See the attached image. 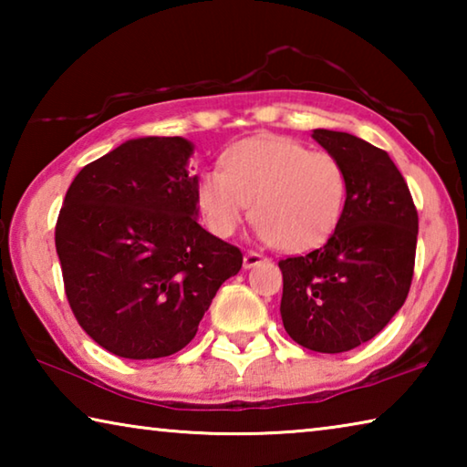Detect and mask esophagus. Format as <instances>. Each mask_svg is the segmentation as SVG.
<instances>
[{
	"label": "esophagus",
	"instance_id": "1",
	"mask_svg": "<svg viewBox=\"0 0 467 467\" xmlns=\"http://www.w3.org/2000/svg\"><path fill=\"white\" fill-rule=\"evenodd\" d=\"M262 262H265V257L262 255V253L247 251L243 255V267H244V270H251V267H255V265H259Z\"/></svg>",
	"mask_w": 467,
	"mask_h": 467
}]
</instances>
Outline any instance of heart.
<instances>
[{
    "label": "heart",
    "instance_id": "heart-1",
    "mask_svg": "<svg viewBox=\"0 0 467 467\" xmlns=\"http://www.w3.org/2000/svg\"><path fill=\"white\" fill-rule=\"evenodd\" d=\"M220 162L223 171L205 169L195 183L197 210L216 236H231L249 203L259 236L292 253L319 247L342 220L348 179L329 152L257 136L228 146Z\"/></svg>",
    "mask_w": 467,
    "mask_h": 467
}]
</instances>
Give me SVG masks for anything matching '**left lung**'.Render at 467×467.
<instances>
[{
    "instance_id": "left-lung-1",
    "label": "left lung",
    "mask_w": 467,
    "mask_h": 467,
    "mask_svg": "<svg viewBox=\"0 0 467 467\" xmlns=\"http://www.w3.org/2000/svg\"><path fill=\"white\" fill-rule=\"evenodd\" d=\"M346 171L344 214L321 249L282 259L286 334L313 352L337 354L373 339L408 296L418 214L389 154L346 131L313 130Z\"/></svg>"
}]
</instances>
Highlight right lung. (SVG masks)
I'll list each match as a JSON object with an SVG mask.
<instances>
[{
	"label": "right lung",
	"mask_w": 467,
	"mask_h": 467,
	"mask_svg": "<svg viewBox=\"0 0 467 467\" xmlns=\"http://www.w3.org/2000/svg\"><path fill=\"white\" fill-rule=\"evenodd\" d=\"M185 138L123 141L78 172L55 226L78 323L110 354L162 358L192 342L243 253L197 224Z\"/></svg>",
	"instance_id": "obj_1"
}]
</instances>
